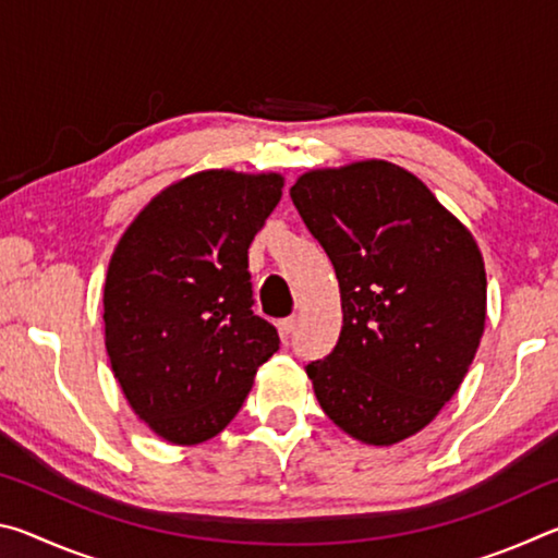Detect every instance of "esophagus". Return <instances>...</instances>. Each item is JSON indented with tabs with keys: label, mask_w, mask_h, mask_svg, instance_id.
I'll return each mask as SVG.
<instances>
[{
	"label": "esophagus",
	"mask_w": 558,
	"mask_h": 558,
	"mask_svg": "<svg viewBox=\"0 0 558 558\" xmlns=\"http://www.w3.org/2000/svg\"><path fill=\"white\" fill-rule=\"evenodd\" d=\"M278 329H280L282 342H286V339L292 335V329H295V317H286V319H280V323H278Z\"/></svg>",
	"instance_id": "34e87169"
}]
</instances>
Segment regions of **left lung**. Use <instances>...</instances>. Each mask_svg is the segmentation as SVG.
Here are the masks:
<instances>
[{
	"label": "left lung",
	"mask_w": 558,
	"mask_h": 558,
	"mask_svg": "<svg viewBox=\"0 0 558 558\" xmlns=\"http://www.w3.org/2000/svg\"><path fill=\"white\" fill-rule=\"evenodd\" d=\"M332 260L342 332L310 362L323 411L349 436L393 446L436 418L485 329V263L472 233L405 169L366 159L290 186Z\"/></svg>",
	"instance_id": "8db88e82"
}]
</instances>
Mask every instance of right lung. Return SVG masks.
Wrapping results in <instances>:
<instances>
[{
	"instance_id": "right-lung-1",
	"label": "right lung",
	"mask_w": 558,
	"mask_h": 558,
	"mask_svg": "<svg viewBox=\"0 0 558 558\" xmlns=\"http://www.w3.org/2000/svg\"><path fill=\"white\" fill-rule=\"evenodd\" d=\"M280 196V174L206 169L159 192L116 245L106 349L159 438L194 446L221 433L278 352V329L253 315L248 245Z\"/></svg>"
}]
</instances>
